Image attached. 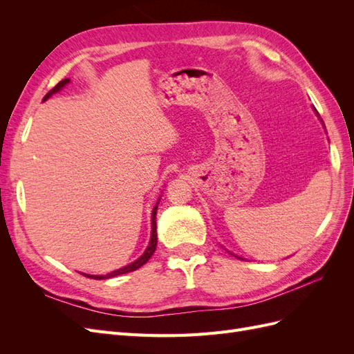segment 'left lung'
Masks as SVG:
<instances>
[{
	"label": "left lung",
	"instance_id": "1",
	"mask_svg": "<svg viewBox=\"0 0 354 354\" xmlns=\"http://www.w3.org/2000/svg\"><path fill=\"white\" fill-rule=\"evenodd\" d=\"M313 111H315V112H316V115H317V116H319V113H317V111H316V108H313ZM319 118H320V116H319ZM320 121H322V120H320ZM230 254H232V252H230ZM232 255H234V254H232ZM234 257H238V255H234ZM238 259H241V260H243V259H242V257H238Z\"/></svg>",
	"mask_w": 354,
	"mask_h": 354
}]
</instances>
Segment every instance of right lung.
<instances>
[{
	"label": "right lung",
	"mask_w": 354,
	"mask_h": 354,
	"mask_svg": "<svg viewBox=\"0 0 354 354\" xmlns=\"http://www.w3.org/2000/svg\"><path fill=\"white\" fill-rule=\"evenodd\" d=\"M71 82V80L69 78H65V80H62L55 88L53 90H50L46 95H44V99H42V102H46V100H48L53 94H56V93H59L60 90H63L65 88V85H68ZM159 201H160V196H159V199H158V202H156V205L153 207V209H152V234H151V241H149V245H147V248H146V251L138 257V259L136 260V261H133L131 264H128V266H125V267H122V269H118V270H115V272H111V273H108V274H85V273H82L84 276H87V277H91V279H111V277H115V276H120V274H125V273H130V272H134V270H137L138 267H142L143 264H146L147 261H149V259H151V257L153 255V252H155V250H156V243H158V233H156V211H158V203H159Z\"/></svg>",
	"instance_id": "obj_1"
}]
</instances>
